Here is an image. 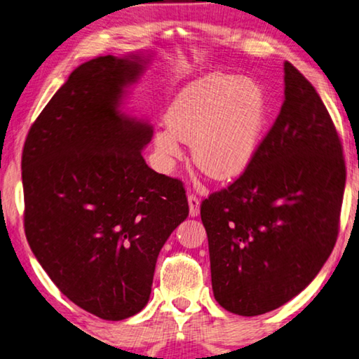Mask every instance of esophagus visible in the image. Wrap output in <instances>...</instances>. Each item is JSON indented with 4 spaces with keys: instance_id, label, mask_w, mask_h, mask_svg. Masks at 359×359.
<instances>
[{
    "instance_id": "34e87169",
    "label": "esophagus",
    "mask_w": 359,
    "mask_h": 359,
    "mask_svg": "<svg viewBox=\"0 0 359 359\" xmlns=\"http://www.w3.org/2000/svg\"><path fill=\"white\" fill-rule=\"evenodd\" d=\"M188 205H190V215L196 217L199 214V198L196 194H188Z\"/></svg>"
}]
</instances>
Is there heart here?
<instances>
[{
    "label": "heart",
    "instance_id": "obj_1",
    "mask_svg": "<svg viewBox=\"0 0 359 359\" xmlns=\"http://www.w3.org/2000/svg\"><path fill=\"white\" fill-rule=\"evenodd\" d=\"M269 101L252 79L212 72L188 83L168 109V125L155 133L163 165L180 156V141L191 144L193 163L217 182L239 179L263 142Z\"/></svg>",
    "mask_w": 359,
    "mask_h": 359
}]
</instances>
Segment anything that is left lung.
Wrapping results in <instances>:
<instances>
[{
	"mask_svg": "<svg viewBox=\"0 0 359 359\" xmlns=\"http://www.w3.org/2000/svg\"><path fill=\"white\" fill-rule=\"evenodd\" d=\"M283 69L285 101L252 166L201 204L214 296L242 317L299 294L339 234L342 142L313 85L291 63Z\"/></svg>",
	"mask_w": 359,
	"mask_h": 359,
	"instance_id": "left-lung-1",
	"label": "left lung"
}]
</instances>
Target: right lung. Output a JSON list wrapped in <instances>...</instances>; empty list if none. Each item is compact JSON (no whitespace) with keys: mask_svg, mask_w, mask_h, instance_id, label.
I'll return each instance as SVG.
<instances>
[{"mask_svg":"<svg viewBox=\"0 0 359 359\" xmlns=\"http://www.w3.org/2000/svg\"><path fill=\"white\" fill-rule=\"evenodd\" d=\"M144 58L98 57L71 72L22 154L27 241L58 290L102 320L149 302L156 258L188 217L184 184L150 169L151 126L120 112Z\"/></svg>","mask_w":359,"mask_h":359,"instance_id":"add662e5","label":"right lung"}]
</instances>
